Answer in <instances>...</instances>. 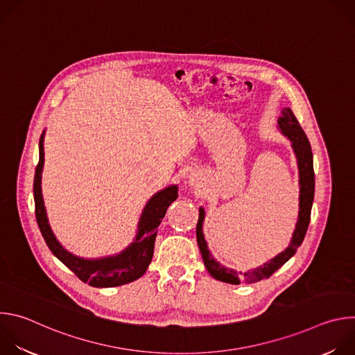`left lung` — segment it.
I'll return each instance as SVG.
<instances>
[{
    "instance_id": "left-lung-1",
    "label": "left lung",
    "mask_w": 355,
    "mask_h": 355,
    "mask_svg": "<svg viewBox=\"0 0 355 355\" xmlns=\"http://www.w3.org/2000/svg\"><path fill=\"white\" fill-rule=\"evenodd\" d=\"M278 125L281 132L288 136V139L292 141V147L297 159V167H299V218L295 227V232L292 234L291 244L278 254L275 259L270 260V263H266L264 266L247 271L240 272L234 271L232 268H226L220 266L209 252L207 241L204 239V233H202V223H204L205 211L199 209V219L196 223V241L198 247L200 250L202 260L208 270V272L218 281L239 285L240 282L251 284L257 282L266 278H270L277 270H279L293 254L296 252L297 247L302 244L303 239H305L306 230L309 227L311 222V212L315 198V171H313V155L311 143L300 128L296 116L289 108L282 110V116L278 119Z\"/></svg>"
}]
</instances>
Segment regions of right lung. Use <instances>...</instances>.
Instances as JSON below:
<instances>
[{
    "mask_svg": "<svg viewBox=\"0 0 355 355\" xmlns=\"http://www.w3.org/2000/svg\"><path fill=\"white\" fill-rule=\"evenodd\" d=\"M43 135L39 139V163L35 170L33 178V198H35V215L40 233L50 248V251L70 268L83 282L95 288H111L129 284L140 278L153 259L155 241L159 230V225L164 218L167 208L178 198L177 185L168 187L157 192L151 198L141 214L139 222V232L136 240L121 254L99 260H84L73 256L64 250L56 240L47 223L46 211L43 205L40 174L43 168Z\"/></svg>",
    "mask_w": 355,
    "mask_h": 355,
    "instance_id": "1",
    "label": "right lung"
}]
</instances>
